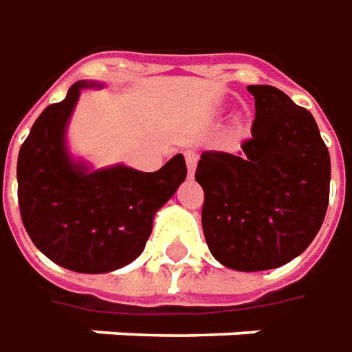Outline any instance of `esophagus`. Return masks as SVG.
<instances>
[{
	"label": "esophagus",
	"mask_w": 352,
	"mask_h": 352,
	"mask_svg": "<svg viewBox=\"0 0 352 352\" xmlns=\"http://www.w3.org/2000/svg\"><path fill=\"white\" fill-rule=\"evenodd\" d=\"M184 157H186V164H188L189 174H193L197 168V153L195 151H186V153H184Z\"/></svg>",
	"instance_id": "obj_1"
}]
</instances>
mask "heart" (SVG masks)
Wrapping results in <instances>:
<instances>
[{"label":"heart","mask_w":352,"mask_h":352,"mask_svg":"<svg viewBox=\"0 0 352 352\" xmlns=\"http://www.w3.org/2000/svg\"><path fill=\"white\" fill-rule=\"evenodd\" d=\"M233 126H235L236 132L243 131V119H241V117H235V119H233Z\"/></svg>","instance_id":"obj_1"}]
</instances>
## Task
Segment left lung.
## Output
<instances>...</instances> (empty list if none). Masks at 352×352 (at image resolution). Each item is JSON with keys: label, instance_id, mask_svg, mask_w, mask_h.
I'll return each mask as SVG.
<instances>
[{"label": "left lung", "instance_id": "obj_1", "mask_svg": "<svg viewBox=\"0 0 352 352\" xmlns=\"http://www.w3.org/2000/svg\"><path fill=\"white\" fill-rule=\"evenodd\" d=\"M248 92L256 119L243 153L204 151L195 172L212 256L244 273L280 267L307 250L330 199V153L311 111L271 85Z\"/></svg>", "mask_w": 352, "mask_h": 352}]
</instances>
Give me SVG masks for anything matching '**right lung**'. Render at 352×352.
Wrapping results in <instances>:
<instances>
[{
	"label": "right lung",
	"mask_w": 352,
	"mask_h": 352,
	"mask_svg": "<svg viewBox=\"0 0 352 352\" xmlns=\"http://www.w3.org/2000/svg\"><path fill=\"white\" fill-rule=\"evenodd\" d=\"M102 87L77 81L64 100L45 108L16 164L19 206L32 243L60 267L91 275L140 256L157 210L188 176L182 153L155 172L124 164L94 170L74 159L66 142L72 113L83 89Z\"/></svg>",
	"instance_id": "add662e5"
}]
</instances>
